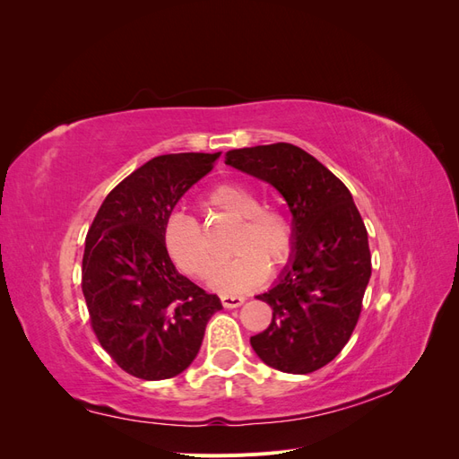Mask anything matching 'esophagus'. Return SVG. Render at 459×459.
Wrapping results in <instances>:
<instances>
[{
  "label": "esophagus",
  "instance_id": "obj_1",
  "mask_svg": "<svg viewBox=\"0 0 459 459\" xmlns=\"http://www.w3.org/2000/svg\"><path fill=\"white\" fill-rule=\"evenodd\" d=\"M221 307L224 308H238L245 302V297H238V295H221Z\"/></svg>",
  "mask_w": 459,
  "mask_h": 459
}]
</instances>
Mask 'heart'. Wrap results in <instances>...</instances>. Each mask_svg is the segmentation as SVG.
<instances>
[{
    "instance_id": "1",
    "label": "heart",
    "mask_w": 459,
    "mask_h": 459,
    "mask_svg": "<svg viewBox=\"0 0 459 459\" xmlns=\"http://www.w3.org/2000/svg\"><path fill=\"white\" fill-rule=\"evenodd\" d=\"M203 204L238 220L231 235L228 264L218 268L211 285L220 293H245L260 285L270 270H277L293 256L295 226L281 208L262 204L258 193L238 182H224L206 193ZM162 243L170 260L186 275L204 280L218 258L199 221L184 212H172L164 221Z\"/></svg>"
}]
</instances>
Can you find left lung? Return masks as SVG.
Returning a JSON list of instances; mask_svg holds the SVG:
<instances>
[{
  "mask_svg": "<svg viewBox=\"0 0 459 459\" xmlns=\"http://www.w3.org/2000/svg\"><path fill=\"white\" fill-rule=\"evenodd\" d=\"M226 164L272 184L293 214L295 251L268 293L272 324L251 344L264 364L285 373L327 366L362 312L371 277L368 230L351 191L307 151L290 143L226 152Z\"/></svg>",
  "mask_w": 459,
  "mask_h": 459,
  "instance_id": "obj_1",
  "label": "left lung"
}]
</instances>
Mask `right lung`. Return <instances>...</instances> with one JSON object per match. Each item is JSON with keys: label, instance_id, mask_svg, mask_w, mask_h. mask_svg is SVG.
Instances as JSON below:
<instances>
[{"label": "right lung", "instance_id": "add662e5", "mask_svg": "<svg viewBox=\"0 0 459 459\" xmlns=\"http://www.w3.org/2000/svg\"><path fill=\"white\" fill-rule=\"evenodd\" d=\"M220 152L151 159L108 193L86 235L82 293L97 341L137 379L160 381L195 359L204 327L221 308L189 281L162 243L164 221Z\"/></svg>", "mask_w": 459, "mask_h": 459}]
</instances>
